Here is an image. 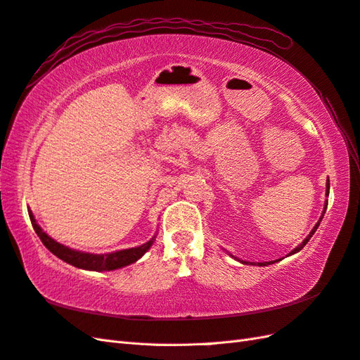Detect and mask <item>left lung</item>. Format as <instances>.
<instances>
[{"label": "left lung", "mask_w": 360, "mask_h": 360, "mask_svg": "<svg viewBox=\"0 0 360 360\" xmlns=\"http://www.w3.org/2000/svg\"><path fill=\"white\" fill-rule=\"evenodd\" d=\"M330 193V181H327V195ZM327 205H328V200H327V202H325V208H323V213H322V216H321V219H319V222H317L316 225H314V229L311 230V233H310V235H308L305 239H304V242H302V244H300V245H297L295 250H293V252H291L290 255H293V253H297V252H300V250H302L304 247H305V244H307V242L308 240H310V238L314 235V231L317 230V227H319V224H321V221H322V218H323V214H325V210H327ZM236 261H239V259H236ZM242 264H248V262H245V261H240ZM250 264H252V262H250ZM270 264H274V262H257V265H270ZM255 265H256V262H255Z\"/></svg>", "instance_id": "left-lung-1"}]
</instances>
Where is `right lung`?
<instances>
[{
  "label": "right lung",
  "instance_id": "add662e5",
  "mask_svg": "<svg viewBox=\"0 0 360 360\" xmlns=\"http://www.w3.org/2000/svg\"><path fill=\"white\" fill-rule=\"evenodd\" d=\"M30 221L33 225V230L37 231V235L39 236L41 242L46 245L47 250H50L56 257L63 259L64 262L70 264L73 266H78V269H84V270H94V271H108V270H116L121 269V266L130 265L144 255L150 245L153 244V239L146 242L139 247L135 248H129V250H121V252H115V253H108V255H90V253H81L77 252V250H72L69 247H65L60 242L53 240L50 236H47L46 233L41 230L37 221L33 219L32 213Z\"/></svg>",
  "mask_w": 360,
  "mask_h": 360
}]
</instances>
